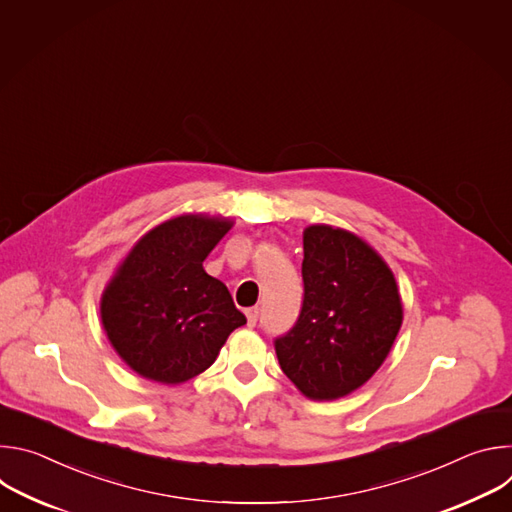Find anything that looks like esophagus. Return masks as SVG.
Instances as JSON below:
<instances>
[{"instance_id":"obj_1","label":"esophagus","mask_w":512,"mask_h":512,"mask_svg":"<svg viewBox=\"0 0 512 512\" xmlns=\"http://www.w3.org/2000/svg\"><path fill=\"white\" fill-rule=\"evenodd\" d=\"M257 320H259V310H257V308H249V310H247V322H249V326H255Z\"/></svg>"}]
</instances>
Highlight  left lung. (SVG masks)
Listing matches in <instances>:
<instances>
[{"label":"left lung","instance_id":"left-lung-1","mask_svg":"<svg viewBox=\"0 0 512 512\" xmlns=\"http://www.w3.org/2000/svg\"><path fill=\"white\" fill-rule=\"evenodd\" d=\"M304 302L296 324L273 340L281 371L310 399H338L367 383L403 322L393 271L356 235L304 231Z\"/></svg>","mask_w":512,"mask_h":512}]
</instances>
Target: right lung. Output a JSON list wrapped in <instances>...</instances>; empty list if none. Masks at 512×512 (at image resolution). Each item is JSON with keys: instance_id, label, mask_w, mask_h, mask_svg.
Wrapping results in <instances>:
<instances>
[{"instance_id": "1", "label": "right lung", "mask_w": 512, "mask_h": 512, "mask_svg": "<svg viewBox=\"0 0 512 512\" xmlns=\"http://www.w3.org/2000/svg\"><path fill=\"white\" fill-rule=\"evenodd\" d=\"M233 227L184 214L143 235L103 291L101 320L117 354L150 381L184 383L216 360L247 324L223 281L202 263Z\"/></svg>"}]
</instances>
